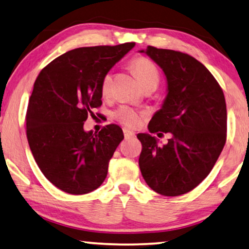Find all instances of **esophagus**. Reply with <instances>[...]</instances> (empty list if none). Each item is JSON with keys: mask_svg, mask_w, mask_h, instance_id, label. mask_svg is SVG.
<instances>
[{"mask_svg": "<svg viewBox=\"0 0 249 249\" xmlns=\"http://www.w3.org/2000/svg\"><path fill=\"white\" fill-rule=\"evenodd\" d=\"M123 132H124V137H125V140L132 139V137L135 136V133L132 132V131H128V129H126V128H124V129H123Z\"/></svg>", "mask_w": 249, "mask_h": 249, "instance_id": "esophagus-1", "label": "esophagus"}]
</instances>
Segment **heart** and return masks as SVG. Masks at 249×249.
<instances>
[{
    "instance_id": "obj_1",
    "label": "heart",
    "mask_w": 249,
    "mask_h": 249,
    "mask_svg": "<svg viewBox=\"0 0 249 249\" xmlns=\"http://www.w3.org/2000/svg\"><path fill=\"white\" fill-rule=\"evenodd\" d=\"M131 66L134 72H135L141 85L146 86L149 84H159L160 74L157 68L154 63L148 60L147 57L137 56L131 62ZM110 84H112V74L109 72L105 73L101 81V93L103 96H107L110 90ZM112 117L121 124L127 127H137L144 118V114L134 109L129 106L121 105L116 109L113 110Z\"/></svg>"
}]
</instances>
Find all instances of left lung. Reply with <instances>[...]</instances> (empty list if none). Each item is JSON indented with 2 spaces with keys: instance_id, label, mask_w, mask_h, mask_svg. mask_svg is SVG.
Returning a JSON list of instances; mask_svg holds the SVG:
<instances>
[{
  "instance_id": "left-lung-1",
  "label": "left lung",
  "mask_w": 249,
  "mask_h": 249,
  "mask_svg": "<svg viewBox=\"0 0 249 249\" xmlns=\"http://www.w3.org/2000/svg\"><path fill=\"white\" fill-rule=\"evenodd\" d=\"M146 53L167 78V96L149 122L151 133H171L166 145L139 134V164L146 184L164 196H178L202 183L214 167L227 137L223 89L212 73L191 55L147 46Z\"/></svg>"
}]
</instances>
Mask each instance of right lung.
<instances>
[{
  "mask_svg": "<svg viewBox=\"0 0 249 249\" xmlns=\"http://www.w3.org/2000/svg\"><path fill=\"white\" fill-rule=\"evenodd\" d=\"M135 43L80 47L47 64L34 83L26 136L44 176L61 191L82 195L100 187L124 134L116 124L98 133L83 128L102 105L101 81Z\"/></svg>",
  "mask_w": 249,
  "mask_h": 249,
  "instance_id": "obj_1",
  "label": "right lung"
}]
</instances>
